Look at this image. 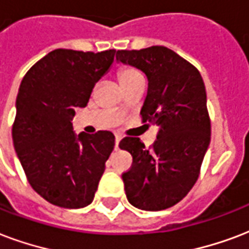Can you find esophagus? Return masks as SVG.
<instances>
[{
    "label": "esophagus",
    "mask_w": 249,
    "mask_h": 249,
    "mask_svg": "<svg viewBox=\"0 0 249 249\" xmlns=\"http://www.w3.org/2000/svg\"><path fill=\"white\" fill-rule=\"evenodd\" d=\"M120 141H121V136L120 134H116V136H115V149L116 150H119V143H120Z\"/></svg>",
    "instance_id": "esophagus-1"
}]
</instances>
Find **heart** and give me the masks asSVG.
I'll use <instances>...</instances> for the list:
<instances>
[{"mask_svg":"<svg viewBox=\"0 0 249 249\" xmlns=\"http://www.w3.org/2000/svg\"><path fill=\"white\" fill-rule=\"evenodd\" d=\"M140 77H142L141 73L138 70L133 69V68H121L117 71V79L121 83V86H125L126 83L132 82V81L140 78Z\"/></svg>","mask_w":249,"mask_h":249,"instance_id":"b5f03b06","label":"heart"}]
</instances>
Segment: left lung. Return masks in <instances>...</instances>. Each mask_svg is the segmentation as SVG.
I'll return each instance as SVG.
<instances>
[{
  "mask_svg": "<svg viewBox=\"0 0 249 249\" xmlns=\"http://www.w3.org/2000/svg\"><path fill=\"white\" fill-rule=\"evenodd\" d=\"M116 58L147 75L142 123L158 126L157 140L149 149L137 137L120 141V149L133 157L132 167L123 174L125 195L141 210L171 208L197 181L210 143L204 81L196 66L162 45L117 51Z\"/></svg>",
  "mask_w": 249,
  "mask_h": 249,
  "instance_id": "8db88e82",
  "label": "left lung"
}]
</instances>
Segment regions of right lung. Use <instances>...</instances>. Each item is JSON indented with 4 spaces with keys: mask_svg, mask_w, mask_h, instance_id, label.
Instances as JSON below:
<instances>
[{
    "mask_svg": "<svg viewBox=\"0 0 249 249\" xmlns=\"http://www.w3.org/2000/svg\"><path fill=\"white\" fill-rule=\"evenodd\" d=\"M115 54V49H54L30 68L19 86L14 149L34 191L60 208L92 202L115 147L109 130L75 136L71 125L74 109L86 107Z\"/></svg>",
    "mask_w": 249,
    "mask_h": 249,
    "instance_id": "1",
    "label": "right lung"
}]
</instances>
